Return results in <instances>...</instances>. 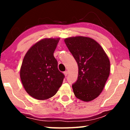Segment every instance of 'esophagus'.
Instances as JSON below:
<instances>
[{
    "mask_svg": "<svg viewBox=\"0 0 130 130\" xmlns=\"http://www.w3.org/2000/svg\"><path fill=\"white\" fill-rule=\"evenodd\" d=\"M64 75L66 76L67 75V74H68V72L67 71H65V72H64Z\"/></svg>",
    "mask_w": 130,
    "mask_h": 130,
    "instance_id": "esophagus-1",
    "label": "esophagus"
}]
</instances>
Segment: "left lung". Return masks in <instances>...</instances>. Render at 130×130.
Segmentation results:
<instances>
[{
  "mask_svg": "<svg viewBox=\"0 0 130 130\" xmlns=\"http://www.w3.org/2000/svg\"><path fill=\"white\" fill-rule=\"evenodd\" d=\"M64 42L78 65V77L72 85L74 95L85 102L102 92L110 72V62L102 47L85 37L66 38Z\"/></svg>",
  "mask_w": 130,
  "mask_h": 130,
  "instance_id": "left-lung-1",
  "label": "left lung"
}]
</instances>
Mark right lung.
<instances>
[{"instance_id":"1","label":"right lung","mask_w":130,"mask_h":130,"mask_svg":"<svg viewBox=\"0 0 130 130\" xmlns=\"http://www.w3.org/2000/svg\"><path fill=\"white\" fill-rule=\"evenodd\" d=\"M60 38H45L35 44L23 60L20 77L26 92L38 100L56 95L65 76L58 69L54 52Z\"/></svg>"}]
</instances>
